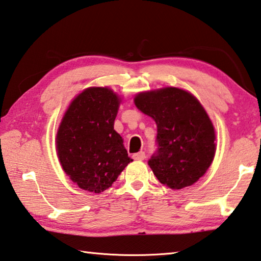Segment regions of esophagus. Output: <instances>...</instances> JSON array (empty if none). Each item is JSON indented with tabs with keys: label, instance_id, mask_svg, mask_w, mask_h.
I'll return each mask as SVG.
<instances>
[{
	"label": "esophagus",
	"instance_id": "esophagus-1",
	"mask_svg": "<svg viewBox=\"0 0 261 261\" xmlns=\"http://www.w3.org/2000/svg\"><path fill=\"white\" fill-rule=\"evenodd\" d=\"M132 158H134L137 161H143V160L146 159V154H145V151H139V153L134 154V156H132Z\"/></svg>",
	"mask_w": 261,
	"mask_h": 261
}]
</instances>
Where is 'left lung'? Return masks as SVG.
Segmentation results:
<instances>
[{"label": "left lung", "instance_id": "obj_1", "mask_svg": "<svg viewBox=\"0 0 261 261\" xmlns=\"http://www.w3.org/2000/svg\"><path fill=\"white\" fill-rule=\"evenodd\" d=\"M135 103L158 125V150L148 161L155 177L171 189L195 184L216 153L215 127L201 102L188 91L168 87L138 93Z\"/></svg>", "mask_w": 261, "mask_h": 261}]
</instances>
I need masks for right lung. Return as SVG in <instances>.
Wrapping results in <instances>:
<instances>
[{"label": "right lung", "instance_id": "1", "mask_svg": "<svg viewBox=\"0 0 261 261\" xmlns=\"http://www.w3.org/2000/svg\"><path fill=\"white\" fill-rule=\"evenodd\" d=\"M120 102L111 89L88 88L74 98L61 120L57 154L66 174L84 191H106L132 162L114 130Z\"/></svg>", "mask_w": 261, "mask_h": 261}]
</instances>
